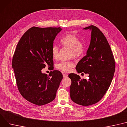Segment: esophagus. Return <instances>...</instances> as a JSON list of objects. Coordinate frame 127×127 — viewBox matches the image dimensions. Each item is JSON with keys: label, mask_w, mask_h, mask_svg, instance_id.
Segmentation results:
<instances>
[{"label": "esophagus", "mask_w": 127, "mask_h": 127, "mask_svg": "<svg viewBox=\"0 0 127 127\" xmlns=\"http://www.w3.org/2000/svg\"><path fill=\"white\" fill-rule=\"evenodd\" d=\"M63 78H67V77H68V74H67V73H64L63 74Z\"/></svg>", "instance_id": "esophagus-1"}]
</instances>
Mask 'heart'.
<instances>
[{
    "label": "heart",
    "mask_w": 127,
    "mask_h": 127,
    "mask_svg": "<svg viewBox=\"0 0 127 127\" xmlns=\"http://www.w3.org/2000/svg\"><path fill=\"white\" fill-rule=\"evenodd\" d=\"M61 44L65 47L70 48V56L75 58L80 57L84 53L85 46L79 38L73 34H67L63 36L60 39ZM59 48L54 45L52 48V55L54 59L58 58ZM74 66L72 61H64L56 65V68L64 72H69Z\"/></svg>",
    "instance_id": "heart-1"
}]
</instances>
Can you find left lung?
Returning a JSON list of instances; mask_svg holds the SVG:
<instances>
[{
  "label": "left lung",
  "instance_id": "obj_1",
  "mask_svg": "<svg viewBox=\"0 0 127 127\" xmlns=\"http://www.w3.org/2000/svg\"><path fill=\"white\" fill-rule=\"evenodd\" d=\"M91 31V39L86 55L78 63L79 73L89 74L88 80L81 79L79 75L70 73V96L76 104L87 106L96 103L106 94L113 79L115 61L110 46L104 35L94 25L84 28Z\"/></svg>",
  "mask_w": 127,
  "mask_h": 127
}]
</instances>
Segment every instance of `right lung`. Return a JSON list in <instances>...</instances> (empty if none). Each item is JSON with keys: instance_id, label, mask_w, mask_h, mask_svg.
Listing matches in <instances>:
<instances>
[{"instance_id": "right-lung-1", "label": "right lung", "mask_w": 127, "mask_h": 127, "mask_svg": "<svg viewBox=\"0 0 127 127\" xmlns=\"http://www.w3.org/2000/svg\"><path fill=\"white\" fill-rule=\"evenodd\" d=\"M61 30L32 27L17 45L12 60L16 83L21 95L33 104L42 106L52 102L63 79L58 70L51 71L49 75L41 71L46 65H54L52 48Z\"/></svg>"}]
</instances>
